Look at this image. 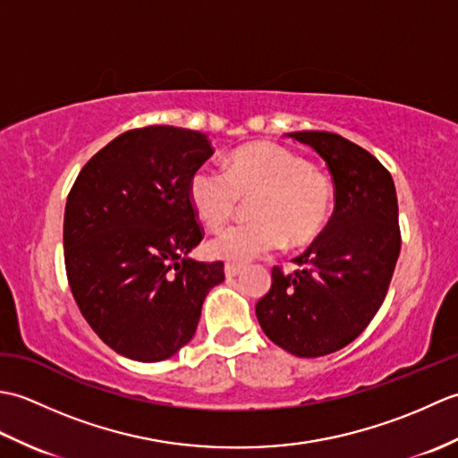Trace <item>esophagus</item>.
Returning <instances> with one entry per match:
<instances>
[{"label": "esophagus", "instance_id": "34e87169", "mask_svg": "<svg viewBox=\"0 0 458 458\" xmlns=\"http://www.w3.org/2000/svg\"><path fill=\"white\" fill-rule=\"evenodd\" d=\"M224 274H226V277H238L240 274H242V267L240 266H232V264H228L226 267H224Z\"/></svg>", "mask_w": 458, "mask_h": 458}]
</instances>
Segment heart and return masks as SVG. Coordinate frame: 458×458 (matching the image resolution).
<instances>
[{
	"label": "heart",
	"instance_id": "b5f03b06",
	"mask_svg": "<svg viewBox=\"0 0 458 458\" xmlns=\"http://www.w3.org/2000/svg\"><path fill=\"white\" fill-rule=\"evenodd\" d=\"M251 218L208 244V256L232 266L267 256L285 240L305 246L323 234L335 208V187L303 155L274 141H256L230 153L226 171L200 167L189 179V202L199 220L218 230L234 214L240 197H256Z\"/></svg>",
	"mask_w": 458,
	"mask_h": 458
}]
</instances>
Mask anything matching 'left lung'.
<instances>
[{
  "mask_svg": "<svg viewBox=\"0 0 458 458\" xmlns=\"http://www.w3.org/2000/svg\"><path fill=\"white\" fill-rule=\"evenodd\" d=\"M313 148L335 182V212L293 274L271 269V289L256 305L271 343L299 358L352 343L382 307L400 258L397 194L372 153L330 131H293Z\"/></svg>",
  "mask_w": 458,
  "mask_h": 458,
  "instance_id": "8db88e82",
  "label": "left lung"
}]
</instances>
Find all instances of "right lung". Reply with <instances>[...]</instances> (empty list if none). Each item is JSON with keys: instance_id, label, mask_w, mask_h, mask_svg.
Here are the masks:
<instances>
[{"instance_id": "right-lung-1", "label": "right lung", "mask_w": 458, "mask_h": 458, "mask_svg": "<svg viewBox=\"0 0 458 458\" xmlns=\"http://www.w3.org/2000/svg\"><path fill=\"white\" fill-rule=\"evenodd\" d=\"M207 135L173 125L125 131L84 165L64 208V264L82 317L115 352L161 362L189 343L224 264L189 251L202 230L189 179Z\"/></svg>"}]
</instances>
